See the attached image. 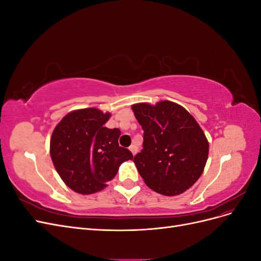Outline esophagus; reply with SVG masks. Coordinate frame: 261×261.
<instances>
[{"label":"esophagus","mask_w":261,"mask_h":261,"mask_svg":"<svg viewBox=\"0 0 261 261\" xmlns=\"http://www.w3.org/2000/svg\"><path fill=\"white\" fill-rule=\"evenodd\" d=\"M129 150H130L133 154H135V153L137 152V147H136V146H134V145H132V146L129 147Z\"/></svg>","instance_id":"esophagus-1"}]
</instances>
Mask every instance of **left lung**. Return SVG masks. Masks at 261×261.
<instances>
[{
	"label": "left lung",
	"mask_w": 261,
	"mask_h": 261,
	"mask_svg": "<svg viewBox=\"0 0 261 261\" xmlns=\"http://www.w3.org/2000/svg\"><path fill=\"white\" fill-rule=\"evenodd\" d=\"M132 109L144 129L143 149L134 156L140 176L159 194L184 193L200 177L208 159L209 144L200 126L171 101Z\"/></svg>",
	"instance_id": "8db88e82"
}]
</instances>
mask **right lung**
<instances>
[{
  "label": "right lung",
  "mask_w": 261,
  "mask_h": 261,
  "mask_svg": "<svg viewBox=\"0 0 261 261\" xmlns=\"http://www.w3.org/2000/svg\"><path fill=\"white\" fill-rule=\"evenodd\" d=\"M110 113L89 108L70 112L54 128L50 154L64 183L74 192L93 194L114 178L120 165L133 159L118 146L121 130L105 124Z\"/></svg>",
  "instance_id": "add662e5"
}]
</instances>
